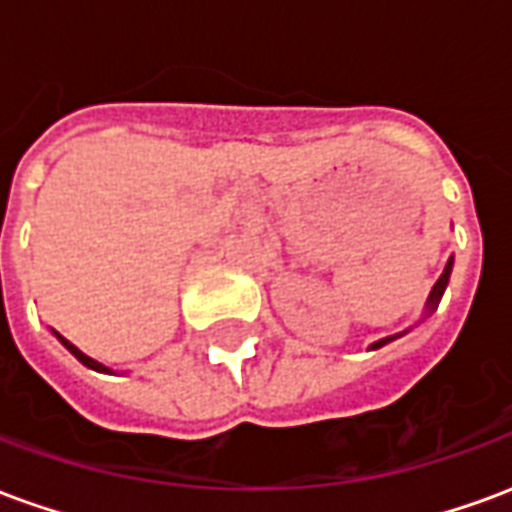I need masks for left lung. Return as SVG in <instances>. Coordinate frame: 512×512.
I'll use <instances>...</instances> for the list:
<instances>
[{"label":"left lung","mask_w":512,"mask_h":512,"mask_svg":"<svg viewBox=\"0 0 512 512\" xmlns=\"http://www.w3.org/2000/svg\"><path fill=\"white\" fill-rule=\"evenodd\" d=\"M450 271H452V257L447 260V268H444V274L439 277V282L433 285V290H430V299H428V307L433 310V307H439L441 296H444V288H447V282H450ZM389 340H395V337H386V340H378V343H373V348H381V345H386Z\"/></svg>","instance_id":"1"}]
</instances>
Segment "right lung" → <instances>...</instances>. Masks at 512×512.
Wrapping results in <instances>:
<instances>
[{"instance_id": "right-lung-1", "label": "right lung", "mask_w": 512, "mask_h": 512, "mask_svg": "<svg viewBox=\"0 0 512 512\" xmlns=\"http://www.w3.org/2000/svg\"><path fill=\"white\" fill-rule=\"evenodd\" d=\"M57 337H60V334H57ZM60 343L65 345V348H68V351H71V354L76 356V359H79V362H82V365L93 367V370H104V373H109V370H106L104 365H98V362H95V359H90V356H87V354H82V351H79V348H76V345L68 343V340H65V337H60Z\"/></svg>"}]
</instances>
